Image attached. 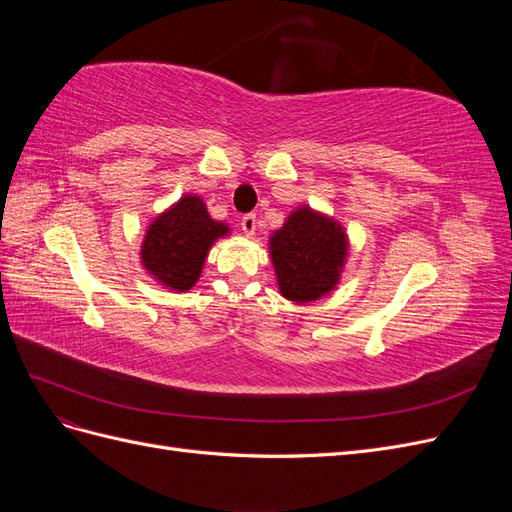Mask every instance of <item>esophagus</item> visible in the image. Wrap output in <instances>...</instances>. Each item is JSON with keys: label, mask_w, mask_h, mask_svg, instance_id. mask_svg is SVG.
<instances>
[{"label": "esophagus", "mask_w": 512, "mask_h": 512, "mask_svg": "<svg viewBox=\"0 0 512 512\" xmlns=\"http://www.w3.org/2000/svg\"><path fill=\"white\" fill-rule=\"evenodd\" d=\"M256 226H258V222H256V213H245L243 218H241V230L245 232L247 237H252L254 232H256Z\"/></svg>", "instance_id": "esophagus-1"}]
</instances>
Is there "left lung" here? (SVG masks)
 I'll return each instance as SVG.
<instances>
[{"instance_id": "left-lung-1", "label": "left lung", "mask_w": 512, "mask_h": 512, "mask_svg": "<svg viewBox=\"0 0 512 512\" xmlns=\"http://www.w3.org/2000/svg\"><path fill=\"white\" fill-rule=\"evenodd\" d=\"M277 284L286 299L307 303L331 292L348 254L344 228L301 207L269 241Z\"/></svg>"}]
</instances>
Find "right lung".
<instances>
[{
    "mask_svg": "<svg viewBox=\"0 0 512 512\" xmlns=\"http://www.w3.org/2000/svg\"><path fill=\"white\" fill-rule=\"evenodd\" d=\"M224 235L226 224L213 222L203 200L188 194L149 226L141 250L143 265L166 288L185 292L203 271L211 243Z\"/></svg>",
    "mask_w": 512,
    "mask_h": 512,
    "instance_id": "right-lung-1",
    "label": "right lung"
}]
</instances>
